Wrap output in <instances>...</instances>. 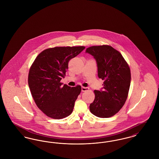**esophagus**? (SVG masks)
<instances>
[{"label":"esophagus","mask_w":159,"mask_h":159,"mask_svg":"<svg viewBox=\"0 0 159 159\" xmlns=\"http://www.w3.org/2000/svg\"><path fill=\"white\" fill-rule=\"evenodd\" d=\"M89 87H81V91L82 92H85V91H87L89 90Z\"/></svg>","instance_id":"1"}]
</instances>
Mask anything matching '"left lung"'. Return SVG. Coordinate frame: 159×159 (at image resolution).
Here are the masks:
<instances>
[{"instance_id": "obj_1", "label": "left lung", "mask_w": 159, "mask_h": 159, "mask_svg": "<svg viewBox=\"0 0 159 159\" xmlns=\"http://www.w3.org/2000/svg\"><path fill=\"white\" fill-rule=\"evenodd\" d=\"M85 52L96 60L98 77L104 80L102 90H94L95 98L90 105L93 115L100 118L114 116L125 103L130 88L131 74L121 53L109 45L92 46Z\"/></svg>"}]
</instances>
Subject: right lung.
<instances>
[{"label": "right lung", "mask_w": 159, "mask_h": 159, "mask_svg": "<svg viewBox=\"0 0 159 159\" xmlns=\"http://www.w3.org/2000/svg\"><path fill=\"white\" fill-rule=\"evenodd\" d=\"M85 47H59L42 51L30 68L28 84L34 102L48 117L61 119L71 114L81 87L60 83L68 69L69 61Z\"/></svg>", "instance_id": "obj_1"}]
</instances>
